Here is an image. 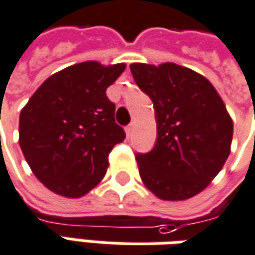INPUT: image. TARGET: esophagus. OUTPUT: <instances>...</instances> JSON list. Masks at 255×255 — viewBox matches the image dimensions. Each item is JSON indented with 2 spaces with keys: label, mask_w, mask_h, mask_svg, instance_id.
Instances as JSON below:
<instances>
[{
  "label": "esophagus",
  "mask_w": 255,
  "mask_h": 255,
  "mask_svg": "<svg viewBox=\"0 0 255 255\" xmlns=\"http://www.w3.org/2000/svg\"><path fill=\"white\" fill-rule=\"evenodd\" d=\"M126 132H127L128 138H129V136L132 135V132H133V124H129V126H127V127H126Z\"/></svg>",
  "instance_id": "obj_1"
}]
</instances>
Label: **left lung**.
<instances>
[{"label":"left lung","instance_id":"8db88e82","mask_svg":"<svg viewBox=\"0 0 255 255\" xmlns=\"http://www.w3.org/2000/svg\"><path fill=\"white\" fill-rule=\"evenodd\" d=\"M152 99L157 140L135 158L145 186L161 200H186L207 188L231 153L233 123L207 78L175 63L129 65Z\"/></svg>","mask_w":255,"mask_h":255}]
</instances>
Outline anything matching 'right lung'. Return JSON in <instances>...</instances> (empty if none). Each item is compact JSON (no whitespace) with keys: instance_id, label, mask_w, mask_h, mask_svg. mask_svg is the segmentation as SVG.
<instances>
[{"instance_id":"add662e5","label":"right lung","mask_w":255,"mask_h":255,"mask_svg":"<svg viewBox=\"0 0 255 255\" xmlns=\"http://www.w3.org/2000/svg\"><path fill=\"white\" fill-rule=\"evenodd\" d=\"M124 70V63L95 60L69 66L48 77L20 112V149L53 193L77 199L105 177L109 153L126 138L106 90Z\"/></svg>"}]
</instances>
